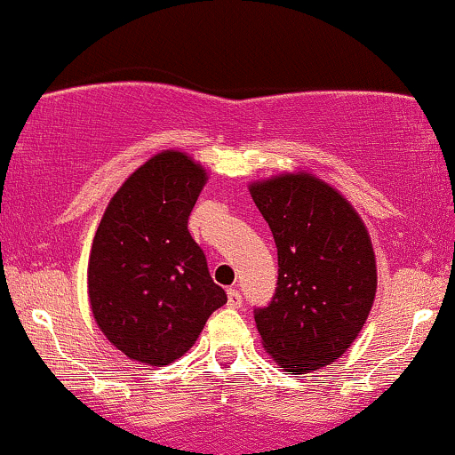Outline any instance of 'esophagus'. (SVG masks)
I'll return each instance as SVG.
<instances>
[{"label":"esophagus","instance_id":"34e87169","mask_svg":"<svg viewBox=\"0 0 455 455\" xmlns=\"http://www.w3.org/2000/svg\"><path fill=\"white\" fill-rule=\"evenodd\" d=\"M227 305L228 307H242V294H239L237 288H228L227 290Z\"/></svg>","mask_w":455,"mask_h":455}]
</instances>
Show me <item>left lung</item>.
<instances>
[{
	"label": "left lung",
	"instance_id": "obj_1",
	"mask_svg": "<svg viewBox=\"0 0 455 455\" xmlns=\"http://www.w3.org/2000/svg\"><path fill=\"white\" fill-rule=\"evenodd\" d=\"M277 245V288L254 311L262 347L288 375L314 373L346 354L377 292V265L363 218L309 172L250 184Z\"/></svg>",
	"mask_w": 455,
	"mask_h": 455
}]
</instances>
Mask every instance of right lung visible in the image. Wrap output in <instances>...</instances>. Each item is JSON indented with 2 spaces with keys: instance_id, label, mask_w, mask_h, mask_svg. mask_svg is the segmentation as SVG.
<instances>
[{
  "instance_id": "add662e5",
  "label": "right lung",
  "mask_w": 455,
  "mask_h": 455,
  "mask_svg": "<svg viewBox=\"0 0 455 455\" xmlns=\"http://www.w3.org/2000/svg\"><path fill=\"white\" fill-rule=\"evenodd\" d=\"M205 182L186 152H158L124 180L97 227L86 271L92 317L140 364H172L227 303L188 233Z\"/></svg>"
}]
</instances>
